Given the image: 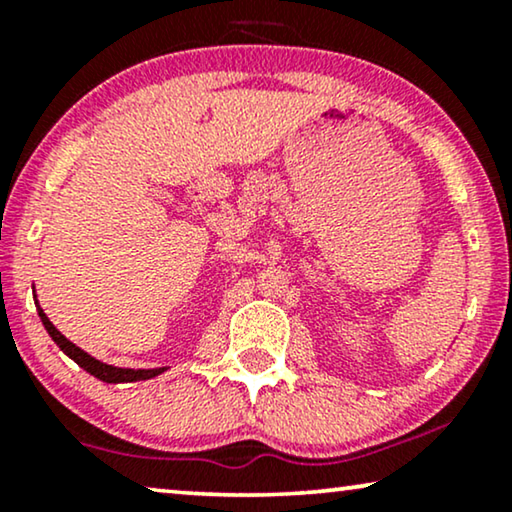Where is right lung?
<instances>
[{
	"mask_svg": "<svg viewBox=\"0 0 512 512\" xmlns=\"http://www.w3.org/2000/svg\"><path fill=\"white\" fill-rule=\"evenodd\" d=\"M37 312H39V317H41V321H44V328L48 331V335H51L53 338V342L55 345H58L62 352H65L69 359H74L76 363H79V366L86 370V373H90V375H95L97 380H102V382H109V384H118V382H139V380H151V377H156V375H160L163 373L165 368H149V370H135V368H116V366H109V363H102V361H97V359H93V356H90L88 352H83L81 347H76L74 342H69L65 335H62L58 328H55L53 324H51V319L46 317L44 314V310H41V307H37Z\"/></svg>",
	"mask_w": 512,
	"mask_h": 512,
	"instance_id": "obj_1",
	"label": "right lung"
}]
</instances>
